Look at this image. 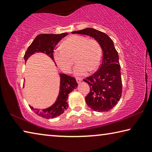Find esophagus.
Here are the masks:
<instances>
[{
  "instance_id": "obj_1",
  "label": "esophagus",
  "mask_w": 152,
  "mask_h": 152,
  "mask_svg": "<svg viewBox=\"0 0 152 152\" xmlns=\"http://www.w3.org/2000/svg\"><path fill=\"white\" fill-rule=\"evenodd\" d=\"M76 82H78V83H80L81 81H82V78H76Z\"/></svg>"
}]
</instances>
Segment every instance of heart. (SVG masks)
I'll return each mask as SVG.
<instances>
[{
	"instance_id": "obj_1",
	"label": "heart",
	"mask_w": 152,
	"mask_h": 152,
	"mask_svg": "<svg viewBox=\"0 0 152 152\" xmlns=\"http://www.w3.org/2000/svg\"><path fill=\"white\" fill-rule=\"evenodd\" d=\"M62 48L56 49L53 56L59 67L65 72L70 71L74 58L77 63L74 70L76 76L85 75L88 70H96L101 63V45L94 39L84 36H71L63 42Z\"/></svg>"
}]
</instances>
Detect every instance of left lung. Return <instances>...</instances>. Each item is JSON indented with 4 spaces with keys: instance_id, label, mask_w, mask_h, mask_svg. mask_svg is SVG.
<instances>
[{
    "instance_id": "obj_1",
    "label": "left lung",
    "mask_w": 152,
    "mask_h": 152,
    "mask_svg": "<svg viewBox=\"0 0 152 152\" xmlns=\"http://www.w3.org/2000/svg\"><path fill=\"white\" fill-rule=\"evenodd\" d=\"M72 33L91 36L101 45L102 58L99 69L84 79L90 85V92L85 100L87 105L94 111L110 110L118 103L122 94L119 56L113 40L106 33L92 28Z\"/></svg>"
}]
</instances>
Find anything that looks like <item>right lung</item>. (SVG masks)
I'll return each mask as SVG.
<instances>
[{
  "label": "right lung",
  "mask_w": 152,
  "mask_h": 152,
  "mask_svg": "<svg viewBox=\"0 0 152 152\" xmlns=\"http://www.w3.org/2000/svg\"><path fill=\"white\" fill-rule=\"evenodd\" d=\"M68 33H64L61 34H39L35 38L29 48H27L25 53V61L27 60L29 56L35 52H42L47 54L52 60L53 58V50L58 43L68 35ZM60 92L56 99V101L52 106L45 109H36L30 107L35 114L45 119H53L60 115L68 109L67 99L68 94L78 86L75 78L66 75L65 74H60Z\"/></svg>",
  "instance_id": "obj_1"
}]
</instances>
